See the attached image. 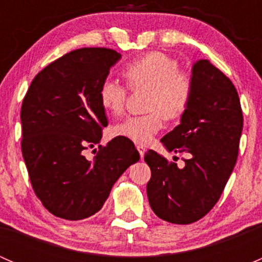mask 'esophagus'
Here are the masks:
<instances>
[{"mask_svg":"<svg viewBox=\"0 0 262 262\" xmlns=\"http://www.w3.org/2000/svg\"><path fill=\"white\" fill-rule=\"evenodd\" d=\"M137 149H138L139 156H141V157H143L144 152H146V148L142 146V144H137Z\"/></svg>","mask_w":262,"mask_h":262,"instance_id":"34e87169","label":"esophagus"}]
</instances>
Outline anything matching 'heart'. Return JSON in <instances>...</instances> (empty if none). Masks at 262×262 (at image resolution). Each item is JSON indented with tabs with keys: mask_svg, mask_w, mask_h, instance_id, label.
<instances>
[{
	"mask_svg": "<svg viewBox=\"0 0 262 262\" xmlns=\"http://www.w3.org/2000/svg\"><path fill=\"white\" fill-rule=\"evenodd\" d=\"M128 87L133 91H148L144 115L129 116L113 126V133L138 144H147L162 129L163 118H181L192 101L195 82L176 59L161 52H152L124 66L121 70ZM128 89L119 82L106 80L99 90L102 109L120 115L125 107Z\"/></svg>",
	"mask_w": 262,
	"mask_h": 262,
	"instance_id": "heart-1",
	"label": "heart"
}]
</instances>
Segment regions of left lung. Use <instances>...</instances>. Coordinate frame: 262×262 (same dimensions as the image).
I'll list each match as a JSON object with an SVG mask.
<instances>
[{"mask_svg": "<svg viewBox=\"0 0 262 262\" xmlns=\"http://www.w3.org/2000/svg\"><path fill=\"white\" fill-rule=\"evenodd\" d=\"M195 91L181 123L161 142L168 150L186 153L185 166L149 149L144 161L150 168L147 184L156 215L175 224L202 219L216 204L238 156L244 115L232 81L208 59L192 67Z\"/></svg>", "mask_w": 262, "mask_h": 262, "instance_id": "obj_1", "label": "left lung"}]
</instances>
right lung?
Returning <instances> with one entry per match:
<instances>
[{
	"instance_id": "1",
	"label": "right lung",
	"mask_w": 262,
	"mask_h": 262,
	"mask_svg": "<svg viewBox=\"0 0 262 262\" xmlns=\"http://www.w3.org/2000/svg\"><path fill=\"white\" fill-rule=\"evenodd\" d=\"M109 48L72 50L35 76L21 105V150L34 192L53 215L80 221L101 209L113 185L139 152L116 137L99 146L94 160L84 150L100 142L107 125L99 90L120 59Z\"/></svg>"
}]
</instances>
